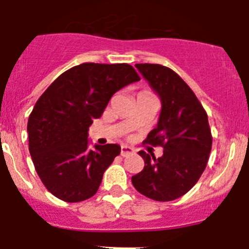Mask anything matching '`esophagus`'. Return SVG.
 <instances>
[{"label":"esophagus","instance_id":"1","mask_svg":"<svg viewBox=\"0 0 249 249\" xmlns=\"http://www.w3.org/2000/svg\"><path fill=\"white\" fill-rule=\"evenodd\" d=\"M135 152V149L132 148V147L129 146H122L121 147V156H123V157H127V156L132 155Z\"/></svg>","mask_w":249,"mask_h":249}]
</instances>
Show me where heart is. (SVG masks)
<instances>
[{"mask_svg":"<svg viewBox=\"0 0 249 249\" xmlns=\"http://www.w3.org/2000/svg\"><path fill=\"white\" fill-rule=\"evenodd\" d=\"M140 93H151V92H149V91H141Z\"/></svg>","mask_w":249,"mask_h":249,"instance_id":"heart-1","label":"heart"}]
</instances>
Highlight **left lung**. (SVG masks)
Here are the masks:
<instances>
[{
	"mask_svg": "<svg viewBox=\"0 0 249 249\" xmlns=\"http://www.w3.org/2000/svg\"><path fill=\"white\" fill-rule=\"evenodd\" d=\"M136 67L162 103L157 127L143 143L163 147V156L138 152L144 168L132 177V183L148 198L173 201L186 195L206 168L212 149L208 117L192 89L171 68L152 63Z\"/></svg>",
	"mask_w": 249,
	"mask_h": 249,
	"instance_id": "1",
	"label": "left lung"
}]
</instances>
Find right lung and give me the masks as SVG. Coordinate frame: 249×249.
<instances>
[{
  "instance_id": "right-lung-1",
  "label": "right lung",
  "mask_w": 249,
  "mask_h": 249,
  "mask_svg": "<svg viewBox=\"0 0 249 249\" xmlns=\"http://www.w3.org/2000/svg\"><path fill=\"white\" fill-rule=\"evenodd\" d=\"M140 80L127 63H82L57 77L38 98L28 117V149L54 197L74 203L96 195L121 147L89 149V128L116 92Z\"/></svg>"
}]
</instances>
